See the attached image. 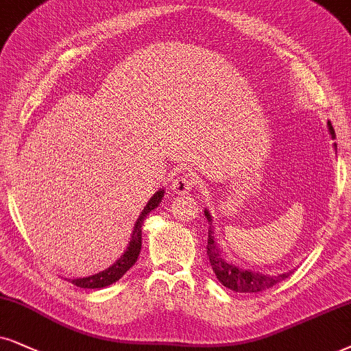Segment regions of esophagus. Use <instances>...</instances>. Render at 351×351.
<instances>
[{"instance_id":"obj_1","label":"esophagus","mask_w":351,"mask_h":351,"mask_svg":"<svg viewBox=\"0 0 351 351\" xmlns=\"http://www.w3.org/2000/svg\"><path fill=\"white\" fill-rule=\"evenodd\" d=\"M194 183H196V181H194V178L189 175V173H183V175L178 176V178L173 181L171 189L173 193L181 196V194L191 193V189L194 188Z\"/></svg>"}]
</instances>
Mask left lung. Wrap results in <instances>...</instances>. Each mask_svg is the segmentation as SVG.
Here are the masks:
<instances>
[{
    "instance_id": "8db88e82",
    "label": "left lung",
    "mask_w": 351,
    "mask_h": 351,
    "mask_svg": "<svg viewBox=\"0 0 351 351\" xmlns=\"http://www.w3.org/2000/svg\"><path fill=\"white\" fill-rule=\"evenodd\" d=\"M327 128H329V134L332 139H335V131L334 128H332L330 121L327 123ZM204 215H206L208 225H210L207 238V256L217 278H219V282L223 287H227L233 291H238V293H257V291L272 288L274 285H277L278 282L285 280V278H288L293 274V270H288V272L269 275L263 272H256V270L251 269H241L238 267V265L228 263V261L221 256V250L215 241L214 225H212L214 219H212L208 208H204Z\"/></svg>"
}]
</instances>
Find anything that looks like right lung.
<instances>
[{
    "instance_id": "obj_1",
    "label": "right lung",
    "mask_w": 351,
    "mask_h": 351,
    "mask_svg": "<svg viewBox=\"0 0 351 351\" xmlns=\"http://www.w3.org/2000/svg\"><path fill=\"white\" fill-rule=\"evenodd\" d=\"M163 194H165V189H158L157 193L150 197V201L145 204L144 210L141 212L139 219L136 220L134 228H132L131 233V239H130V245H128L126 251L123 252L121 257L110 265L108 269L101 270L99 274L94 275H87V277H79V278H69L71 283H74L76 287L81 288H104L112 285V283L118 282L119 278L123 277L124 274L130 270L132 265L136 264L137 257L141 254V247H143V225L145 217H147L154 208H157L160 206Z\"/></svg>"
}]
</instances>
